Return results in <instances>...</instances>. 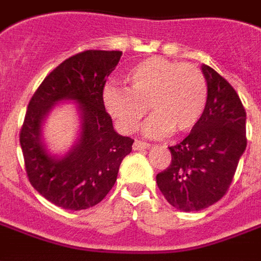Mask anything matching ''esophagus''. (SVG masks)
I'll return each instance as SVG.
<instances>
[{"instance_id":"1","label":"esophagus","mask_w":261,"mask_h":261,"mask_svg":"<svg viewBox=\"0 0 261 261\" xmlns=\"http://www.w3.org/2000/svg\"><path fill=\"white\" fill-rule=\"evenodd\" d=\"M133 148H134V151H142V149H148V148H149V144L145 141L136 140V141H134V144H133Z\"/></svg>"}]
</instances>
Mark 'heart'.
Masks as SVG:
<instances>
[{
	"label": "heart",
	"mask_w": 261,
	"mask_h": 261,
	"mask_svg": "<svg viewBox=\"0 0 261 261\" xmlns=\"http://www.w3.org/2000/svg\"><path fill=\"white\" fill-rule=\"evenodd\" d=\"M128 89L106 85L103 103L123 133H134L148 106L153 116L144 125L148 137H166L193 130L207 106V81L200 68L152 56L138 61L125 74Z\"/></svg>",
	"instance_id": "1"
}]
</instances>
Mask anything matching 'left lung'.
<instances>
[{
	"mask_svg": "<svg viewBox=\"0 0 261 261\" xmlns=\"http://www.w3.org/2000/svg\"><path fill=\"white\" fill-rule=\"evenodd\" d=\"M207 81V106L201 120L179 144L169 147L172 162L156 175L170 205L200 211L221 200L246 149V112L224 76L201 65Z\"/></svg>",
	"mask_w": 261,
	"mask_h": 261,
	"instance_id": "left-lung-1",
	"label": "left lung"
}]
</instances>
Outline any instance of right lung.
<instances>
[{
    "mask_svg": "<svg viewBox=\"0 0 261 261\" xmlns=\"http://www.w3.org/2000/svg\"><path fill=\"white\" fill-rule=\"evenodd\" d=\"M121 54L105 50L75 54L44 78L28 105L19 136L26 175L37 193L59 207L80 211L102 201L133 149L134 140L114 131L103 103L106 78ZM63 100L77 102L81 133L74 147L57 159L45 149L41 125L54 105Z\"/></svg>",
    "mask_w": 261,
    "mask_h": 261,
    "instance_id": "right-lung-1",
    "label": "right lung"
}]
</instances>
